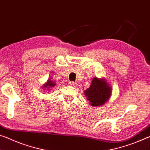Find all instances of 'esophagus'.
Listing matches in <instances>:
<instances>
[{
    "instance_id": "1",
    "label": "esophagus",
    "mask_w": 150,
    "mask_h": 150,
    "mask_svg": "<svg viewBox=\"0 0 150 150\" xmlns=\"http://www.w3.org/2000/svg\"><path fill=\"white\" fill-rule=\"evenodd\" d=\"M69 85H70V86H72V87H75L76 85H77V83H76L74 81H70L69 83Z\"/></svg>"
}]
</instances>
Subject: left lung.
<instances>
[{
	"label": "left lung",
	"mask_w": 150,
	"mask_h": 150,
	"mask_svg": "<svg viewBox=\"0 0 150 150\" xmlns=\"http://www.w3.org/2000/svg\"><path fill=\"white\" fill-rule=\"evenodd\" d=\"M87 100L92 106L103 105L111 96V87L103 79L93 78L90 87L85 91Z\"/></svg>",
	"instance_id": "obj_1"
}]
</instances>
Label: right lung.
I'll list each match as a JSON object with an SVG mask.
<instances>
[{"mask_svg": "<svg viewBox=\"0 0 150 150\" xmlns=\"http://www.w3.org/2000/svg\"><path fill=\"white\" fill-rule=\"evenodd\" d=\"M54 85H55V83H54L53 81H51L49 79V80L47 81V83L44 85L43 87H45V88H51V87H54Z\"/></svg>", "mask_w": 150, "mask_h": 150, "instance_id": "1", "label": "right lung"}]
</instances>
